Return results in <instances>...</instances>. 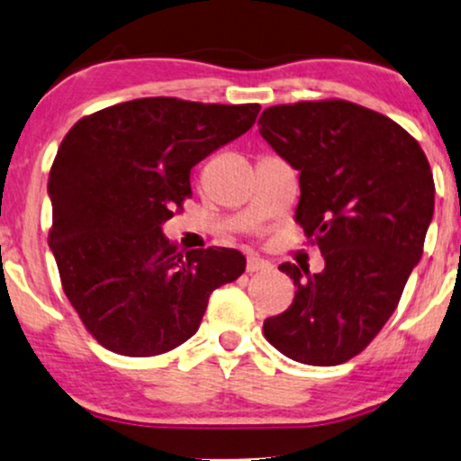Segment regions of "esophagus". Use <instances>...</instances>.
I'll return each instance as SVG.
<instances>
[{"label":"esophagus","instance_id":"1","mask_svg":"<svg viewBox=\"0 0 461 461\" xmlns=\"http://www.w3.org/2000/svg\"><path fill=\"white\" fill-rule=\"evenodd\" d=\"M270 262L264 260L260 256H248V264H245V270L248 273H258V270H268Z\"/></svg>","mask_w":461,"mask_h":461}]
</instances>
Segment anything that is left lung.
Masks as SVG:
<instances>
[{
    "instance_id": "1",
    "label": "left lung",
    "mask_w": 461,
    "mask_h": 461,
    "mask_svg": "<svg viewBox=\"0 0 461 461\" xmlns=\"http://www.w3.org/2000/svg\"><path fill=\"white\" fill-rule=\"evenodd\" d=\"M260 134L300 172L295 222L323 254L317 275L281 264L295 295L264 336L298 363L330 367L367 348L424 251L434 180L420 142L348 100L268 106Z\"/></svg>"
}]
</instances>
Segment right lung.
I'll return each instance as SVG.
<instances>
[{"mask_svg":"<svg viewBox=\"0 0 461 461\" xmlns=\"http://www.w3.org/2000/svg\"><path fill=\"white\" fill-rule=\"evenodd\" d=\"M260 104L138 98L81 117L50 169L48 243L81 323L106 350L157 357L194 336L241 251H178L161 224L193 194L191 169L245 134Z\"/></svg>","mask_w":461,"mask_h":461,"instance_id":"obj_1","label":"right lung"}]
</instances>
